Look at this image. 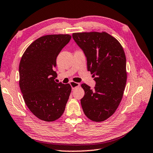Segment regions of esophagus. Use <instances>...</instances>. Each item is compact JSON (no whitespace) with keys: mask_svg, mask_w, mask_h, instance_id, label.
<instances>
[{"mask_svg":"<svg viewBox=\"0 0 153 153\" xmlns=\"http://www.w3.org/2000/svg\"><path fill=\"white\" fill-rule=\"evenodd\" d=\"M70 84L71 85L72 89H75L77 87H80V84L79 83H76V82H74V81H71Z\"/></svg>","mask_w":153,"mask_h":153,"instance_id":"34e87169","label":"esophagus"}]
</instances>
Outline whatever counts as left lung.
<instances>
[{
	"label": "left lung",
	"instance_id": "obj_1",
	"mask_svg": "<svg viewBox=\"0 0 153 153\" xmlns=\"http://www.w3.org/2000/svg\"><path fill=\"white\" fill-rule=\"evenodd\" d=\"M74 40L87 57V69L96 86L83 83L81 104L85 114L94 121H103L115 112L127 82L126 57L122 46L106 32L74 33Z\"/></svg>",
	"mask_w": 153,
	"mask_h": 153
}]
</instances>
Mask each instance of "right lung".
Masks as SVG:
<instances>
[{"label":"right lung","mask_w":153,"mask_h":153,"mask_svg":"<svg viewBox=\"0 0 153 153\" xmlns=\"http://www.w3.org/2000/svg\"><path fill=\"white\" fill-rule=\"evenodd\" d=\"M71 39L68 34L47 35L33 41L19 64V87L30 111L39 119L53 121L65 111L70 84L57 83L56 58Z\"/></svg>","instance_id":"1"}]
</instances>
